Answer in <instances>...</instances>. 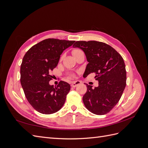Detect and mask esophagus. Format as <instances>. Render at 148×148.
Instances as JSON below:
<instances>
[{
  "mask_svg": "<svg viewBox=\"0 0 148 148\" xmlns=\"http://www.w3.org/2000/svg\"><path fill=\"white\" fill-rule=\"evenodd\" d=\"M81 83H82V82L80 81H75L71 83V86L73 88H75L77 86H78V85H79Z\"/></svg>",
  "mask_w": 148,
  "mask_h": 148,
  "instance_id": "esophagus-1",
  "label": "esophagus"
}]
</instances>
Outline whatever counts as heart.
<instances>
[{
    "label": "heart",
    "instance_id": "b5f03b06",
    "mask_svg": "<svg viewBox=\"0 0 148 148\" xmlns=\"http://www.w3.org/2000/svg\"><path fill=\"white\" fill-rule=\"evenodd\" d=\"M80 52H82V51L80 50V49H75L72 51V54L73 56H75Z\"/></svg>",
    "mask_w": 148,
    "mask_h": 148
}]
</instances>
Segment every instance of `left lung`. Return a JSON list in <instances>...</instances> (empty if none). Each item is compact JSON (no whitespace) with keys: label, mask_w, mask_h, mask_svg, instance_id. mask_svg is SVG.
<instances>
[{"label":"left lung","mask_w":148,"mask_h":148,"mask_svg":"<svg viewBox=\"0 0 148 148\" xmlns=\"http://www.w3.org/2000/svg\"><path fill=\"white\" fill-rule=\"evenodd\" d=\"M74 48L84 52L88 64L83 75L96 74L99 86L92 89L87 84L83 97L86 109L96 115H104L119 102L126 86L127 72L122 57L110 46L96 41H77Z\"/></svg>","instance_id":"obj_1"}]
</instances>
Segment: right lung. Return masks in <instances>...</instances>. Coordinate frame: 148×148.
<instances>
[{
  "label": "right lung",
  "mask_w": 148,
  "mask_h": 148,
  "mask_svg": "<svg viewBox=\"0 0 148 148\" xmlns=\"http://www.w3.org/2000/svg\"><path fill=\"white\" fill-rule=\"evenodd\" d=\"M75 41L49 38L31 47L25 53L21 65L20 82L29 104L39 112L51 114L64 106L70 85L60 81L57 86L49 84L60 55Z\"/></svg>",
  "instance_id": "1"
}]
</instances>
